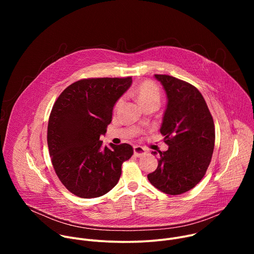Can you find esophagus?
I'll return each mask as SVG.
<instances>
[{
    "instance_id": "esophagus-1",
    "label": "esophagus",
    "mask_w": 254,
    "mask_h": 254,
    "mask_svg": "<svg viewBox=\"0 0 254 254\" xmlns=\"http://www.w3.org/2000/svg\"><path fill=\"white\" fill-rule=\"evenodd\" d=\"M133 154L135 157H141L147 154V151L144 148L140 147V146H135L133 147Z\"/></svg>"
}]
</instances>
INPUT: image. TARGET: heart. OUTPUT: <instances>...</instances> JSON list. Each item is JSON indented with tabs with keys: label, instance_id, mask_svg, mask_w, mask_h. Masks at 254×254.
<instances>
[{
	"label": "heart",
	"instance_id": "b5f03b06",
	"mask_svg": "<svg viewBox=\"0 0 254 254\" xmlns=\"http://www.w3.org/2000/svg\"><path fill=\"white\" fill-rule=\"evenodd\" d=\"M133 95L141 106L149 103H159L161 98V92L158 85L151 80H144L140 82L133 90ZM121 103L122 99L117 102L116 106L119 107Z\"/></svg>",
	"mask_w": 254,
	"mask_h": 254
}]
</instances>
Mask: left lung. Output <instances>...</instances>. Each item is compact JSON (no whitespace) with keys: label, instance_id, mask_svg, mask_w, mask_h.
<instances>
[{"label":"left lung","instance_id":"1","mask_svg":"<svg viewBox=\"0 0 254 254\" xmlns=\"http://www.w3.org/2000/svg\"><path fill=\"white\" fill-rule=\"evenodd\" d=\"M155 77L168 97L160 131L169 149L159 152L158 168L148 179L166 194H183L200 182L209 167L215 143L214 122L195 86L170 75Z\"/></svg>","mask_w":254,"mask_h":254}]
</instances>
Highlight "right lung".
Listing matches in <instances>:
<instances>
[{"instance_id": "right-lung-1", "label": "right lung", "mask_w": 254, "mask_h": 254, "mask_svg": "<svg viewBox=\"0 0 254 254\" xmlns=\"http://www.w3.org/2000/svg\"><path fill=\"white\" fill-rule=\"evenodd\" d=\"M131 82L129 76L81 79L65 88L55 101L47 129L49 154L56 175L72 194L96 198L118 184L132 147H103L99 137L112 123L116 102Z\"/></svg>"}]
</instances>
